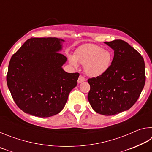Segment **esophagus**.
Wrapping results in <instances>:
<instances>
[{
    "label": "esophagus",
    "instance_id": "esophagus-1",
    "mask_svg": "<svg viewBox=\"0 0 152 152\" xmlns=\"http://www.w3.org/2000/svg\"><path fill=\"white\" fill-rule=\"evenodd\" d=\"M84 81H85V78H84V77H82V76H80L78 79V83H81V82H84Z\"/></svg>",
    "mask_w": 152,
    "mask_h": 152
}]
</instances>
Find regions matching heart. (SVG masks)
Here are the masks:
<instances>
[{
    "mask_svg": "<svg viewBox=\"0 0 152 152\" xmlns=\"http://www.w3.org/2000/svg\"><path fill=\"white\" fill-rule=\"evenodd\" d=\"M113 60V54L109 50L94 44L82 45L75 51V55H69L68 60L72 66L78 68V62L84 65L86 75L99 77L109 70Z\"/></svg>",
    "mask_w": 152,
    "mask_h": 152,
    "instance_id": "heart-1",
    "label": "heart"
}]
</instances>
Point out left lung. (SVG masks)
I'll return each instance as SVG.
<instances>
[{"mask_svg":"<svg viewBox=\"0 0 152 152\" xmlns=\"http://www.w3.org/2000/svg\"><path fill=\"white\" fill-rule=\"evenodd\" d=\"M104 43L114 50V58L106 74L88 80V99L95 112L110 116L129 109L137 101L145 82V63L125 41Z\"/></svg>","mask_w":152,"mask_h":152,"instance_id":"8db88e82","label":"left lung"}]
</instances>
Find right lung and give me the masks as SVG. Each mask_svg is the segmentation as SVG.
<instances>
[{"label":"right lung","mask_w":152,"mask_h":152,"mask_svg":"<svg viewBox=\"0 0 152 152\" xmlns=\"http://www.w3.org/2000/svg\"><path fill=\"white\" fill-rule=\"evenodd\" d=\"M64 40L56 37L27 39L10 60L7 86L23 111L39 117L60 113L79 73H68L62 66L67 58L59 53Z\"/></svg>","instance_id":"1"}]
</instances>
